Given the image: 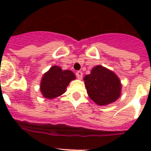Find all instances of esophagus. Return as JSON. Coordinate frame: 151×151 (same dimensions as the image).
<instances>
[{
  "label": "esophagus",
  "mask_w": 151,
  "mask_h": 151,
  "mask_svg": "<svg viewBox=\"0 0 151 151\" xmlns=\"http://www.w3.org/2000/svg\"><path fill=\"white\" fill-rule=\"evenodd\" d=\"M76 76H77V78H78V79H82L83 73L81 71H78V72L76 73Z\"/></svg>",
  "instance_id": "obj_1"
}]
</instances>
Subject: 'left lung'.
<instances>
[{
    "instance_id": "8db88e82",
    "label": "left lung",
    "mask_w": 151,
    "mask_h": 151,
    "mask_svg": "<svg viewBox=\"0 0 151 151\" xmlns=\"http://www.w3.org/2000/svg\"><path fill=\"white\" fill-rule=\"evenodd\" d=\"M89 97L98 105H107L119 98L122 85L114 72L102 66H95L84 78Z\"/></svg>"
}]
</instances>
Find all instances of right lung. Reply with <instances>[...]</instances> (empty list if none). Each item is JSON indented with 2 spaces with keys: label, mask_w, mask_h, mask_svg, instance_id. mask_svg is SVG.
Masks as SVG:
<instances>
[{
  "label": "right lung",
  "mask_w": 151,
  "mask_h": 151,
  "mask_svg": "<svg viewBox=\"0 0 151 151\" xmlns=\"http://www.w3.org/2000/svg\"><path fill=\"white\" fill-rule=\"evenodd\" d=\"M75 79L70 70H63L59 66H54L45 73L41 82V91L44 97L53 99L63 94L67 85Z\"/></svg>",
  "instance_id": "obj_1"
}]
</instances>
